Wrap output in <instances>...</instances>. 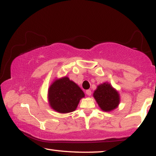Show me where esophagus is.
<instances>
[{"instance_id": "1", "label": "esophagus", "mask_w": 156, "mask_h": 156, "mask_svg": "<svg viewBox=\"0 0 156 156\" xmlns=\"http://www.w3.org/2000/svg\"><path fill=\"white\" fill-rule=\"evenodd\" d=\"M86 94L88 96H90L91 94V91L90 90V89H88V90L86 91Z\"/></svg>"}]
</instances>
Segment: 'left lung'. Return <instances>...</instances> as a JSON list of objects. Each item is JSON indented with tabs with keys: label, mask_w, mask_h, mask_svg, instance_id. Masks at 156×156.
<instances>
[{
	"label": "left lung",
	"mask_w": 156,
	"mask_h": 156,
	"mask_svg": "<svg viewBox=\"0 0 156 156\" xmlns=\"http://www.w3.org/2000/svg\"><path fill=\"white\" fill-rule=\"evenodd\" d=\"M94 97L99 107L105 112L112 111L119 104L118 92L108 83H104L98 86L97 90L94 93Z\"/></svg>",
	"instance_id": "1"
}]
</instances>
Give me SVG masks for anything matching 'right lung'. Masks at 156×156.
Segmentation results:
<instances>
[{"label":"right lung","instance_id":"obj_1","mask_svg":"<svg viewBox=\"0 0 156 156\" xmlns=\"http://www.w3.org/2000/svg\"><path fill=\"white\" fill-rule=\"evenodd\" d=\"M48 96L51 107L57 112L65 114L76 109L84 94L77 84L65 76L52 83Z\"/></svg>","mask_w":156,"mask_h":156}]
</instances>
